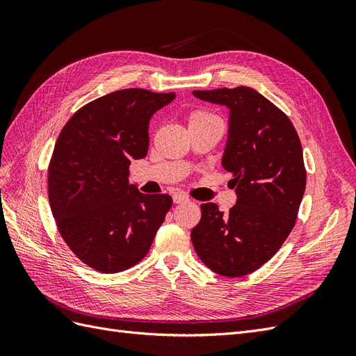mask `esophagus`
Instances as JSON below:
<instances>
[{"label": "esophagus", "mask_w": 356, "mask_h": 356, "mask_svg": "<svg viewBox=\"0 0 356 356\" xmlns=\"http://www.w3.org/2000/svg\"><path fill=\"white\" fill-rule=\"evenodd\" d=\"M174 203H184V202H188L190 200V197L188 196H186V195H182V193H175L174 195Z\"/></svg>", "instance_id": "obj_1"}]
</instances>
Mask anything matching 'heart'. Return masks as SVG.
<instances>
[{"label": "heart", "mask_w": 356, "mask_h": 356, "mask_svg": "<svg viewBox=\"0 0 356 356\" xmlns=\"http://www.w3.org/2000/svg\"><path fill=\"white\" fill-rule=\"evenodd\" d=\"M207 115H211V114L204 113V111H195V113L190 115V122L191 120H196V118H200V117H207Z\"/></svg>", "instance_id": "heart-1"}]
</instances>
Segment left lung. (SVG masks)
Wrapping results in <instances>:
<instances>
[{
	"label": "left lung",
	"instance_id": "1",
	"mask_svg": "<svg viewBox=\"0 0 356 356\" xmlns=\"http://www.w3.org/2000/svg\"><path fill=\"white\" fill-rule=\"evenodd\" d=\"M193 95L230 110L222 166L233 175L238 200L227 213L202 203L191 242L212 272L250 275L270 260L294 227L306 188L303 148L288 115L251 88Z\"/></svg>",
	"mask_w": 356,
	"mask_h": 356
}]
</instances>
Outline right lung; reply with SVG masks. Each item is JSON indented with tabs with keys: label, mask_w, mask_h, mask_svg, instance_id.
I'll use <instances>...</instances> for the list:
<instances>
[{
	"label": "right lung",
	"mask_w": 356,
	"mask_h": 356,
	"mask_svg": "<svg viewBox=\"0 0 356 356\" xmlns=\"http://www.w3.org/2000/svg\"><path fill=\"white\" fill-rule=\"evenodd\" d=\"M174 98L117 90L81 106L59 134L47 172L51 213L70 250L95 270L141 261L172 207L170 196L129 184V166L147 156L149 118Z\"/></svg>",
	"instance_id": "add662e5"
}]
</instances>
